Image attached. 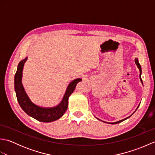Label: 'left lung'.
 <instances>
[{"instance_id":"obj_1","label":"left lung","mask_w":155,"mask_h":155,"mask_svg":"<svg viewBox=\"0 0 155 155\" xmlns=\"http://www.w3.org/2000/svg\"><path fill=\"white\" fill-rule=\"evenodd\" d=\"M134 62H135V64H137V67H138V68L139 69V71H140V75H139V78H140V82L141 83H142V84H143V81H142V78H141V74H142V69H141V66H140V64H139V60H138V58H136L135 59H134ZM140 104H139V106L137 107V109L135 110V111L137 110V108H139V105H140ZM134 111V112H135ZM134 113L130 115V116H129L128 117H127V118H124V119H123V120H118V121H117V122H114V123H108V122H105V121H103V120H100V119H98V118H97L98 120H100L101 121H103V123H108V124H118V123H121V122H123V121H124V120H125L126 119H127V118H128L129 117H130L131 116H132V115L134 113Z\"/></svg>"}]
</instances>
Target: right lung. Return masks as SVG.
I'll list each match as a JSON object with an SVG mask.
<instances>
[{
  "instance_id": "obj_1",
  "label": "right lung",
  "mask_w": 155,
  "mask_h": 155,
  "mask_svg": "<svg viewBox=\"0 0 155 155\" xmlns=\"http://www.w3.org/2000/svg\"><path fill=\"white\" fill-rule=\"evenodd\" d=\"M27 58L28 57H26L20 61L15 75V90L20 107L28 116L38 121L51 123L57 120L62 117L67 110L68 105V98L73 93L77 83L82 81V78H75L68 84L61 101L55 107H44L38 106L30 99L22 83V71Z\"/></svg>"
}]
</instances>
